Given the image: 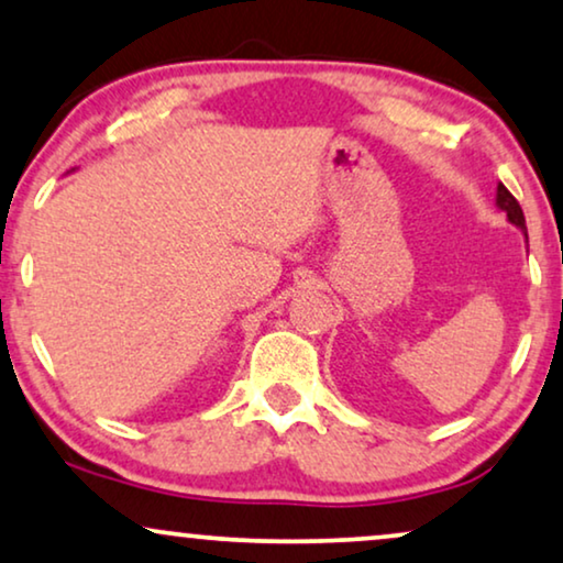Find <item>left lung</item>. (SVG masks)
Returning a JSON list of instances; mask_svg holds the SVG:
<instances>
[{
	"mask_svg": "<svg viewBox=\"0 0 563 563\" xmlns=\"http://www.w3.org/2000/svg\"><path fill=\"white\" fill-rule=\"evenodd\" d=\"M496 207H499L501 211H505L507 214V219L509 222L515 224V228H520L522 230V235L528 238V228H525V214H522V209H520V203H517V199L512 194L507 191L505 186H496Z\"/></svg>",
	"mask_w": 563,
	"mask_h": 563,
	"instance_id": "1",
	"label": "left lung"
}]
</instances>
